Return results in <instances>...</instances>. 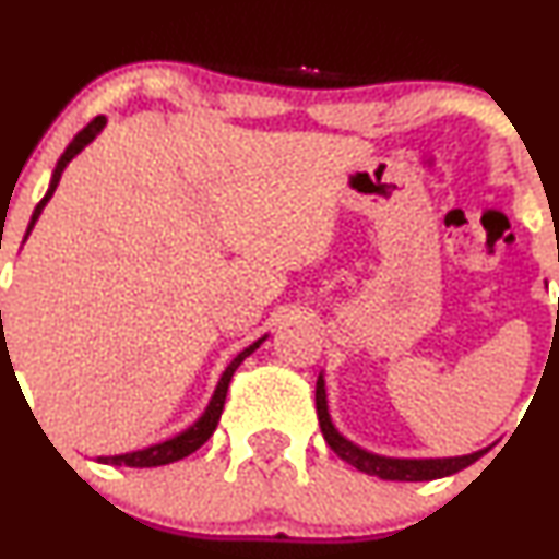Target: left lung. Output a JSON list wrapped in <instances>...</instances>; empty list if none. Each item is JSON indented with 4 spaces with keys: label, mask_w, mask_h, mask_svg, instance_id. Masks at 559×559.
Returning <instances> with one entry per match:
<instances>
[{
    "label": "left lung",
    "mask_w": 559,
    "mask_h": 559,
    "mask_svg": "<svg viewBox=\"0 0 559 559\" xmlns=\"http://www.w3.org/2000/svg\"><path fill=\"white\" fill-rule=\"evenodd\" d=\"M314 403H318V419L322 437H325L328 445L333 448V453L341 461H346L348 466L359 468L361 474L380 476L388 481H432L442 479V476L459 474L461 468L472 466L474 461H479L489 448L474 450L466 455H448V459H393V455H380L372 450L356 445L354 440H348L344 432H338L335 427L331 406H328V390H325V372L318 374V390H314Z\"/></svg>",
    "instance_id": "1"
}]
</instances>
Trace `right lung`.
Instances as JSON below:
<instances>
[{"label":"right lung","mask_w":559,"mask_h":559,"mask_svg":"<svg viewBox=\"0 0 559 559\" xmlns=\"http://www.w3.org/2000/svg\"><path fill=\"white\" fill-rule=\"evenodd\" d=\"M106 127V117H96L93 119L91 124L85 127V130H80L75 138H72V143L64 147L62 158L57 160V166H53V174H51V181H49V190H46V194L41 198V203L36 205V211H33L31 215V224H28V231H25L23 237V245L28 241L33 226H36V221L41 218L44 207L46 203L51 200L53 190H57L59 179H62V174L67 169V164H70L72 158L78 156V153H83L87 145L93 143V140L98 138L100 132H104ZM0 325H2V309H0ZM4 338V335H2ZM262 341H267V333L262 335V338L252 341L250 346L245 348V352H239L237 356H234L231 361H228V367L224 369V374L218 378V385H215L211 401H207L205 412L198 416V419L192 421L190 427H185L181 432L166 437V440L160 442H153V445L147 448H140V450H130V453H119V455H98V463H111V466H132V468H153V466H166V463H174V461H181L187 459V455L194 453L200 445H205L207 437H211L215 432V427H218L221 421V414H224V403H226V393H228V382H231L234 372H237V367L241 365V361L250 356L254 348L262 346Z\"/></svg>","instance_id":"right-lung-1"}]
</instances>
